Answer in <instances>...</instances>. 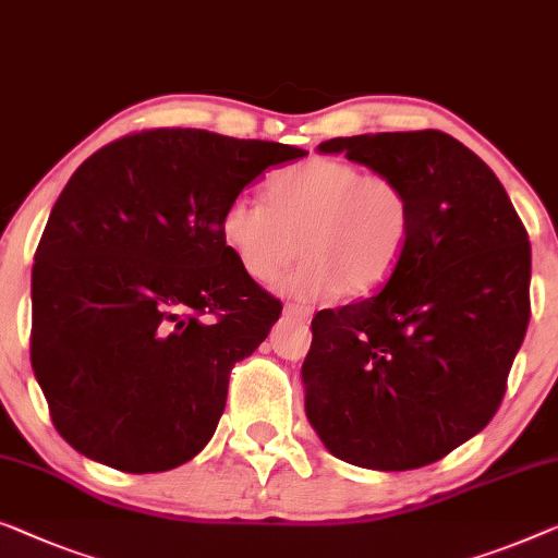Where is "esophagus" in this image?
Masks as SVG:
<instances>
[{
  "mask_svg": "<svg viewBox=\"0 0 558 558\" xmlns=\"http://www.w3.org/2000/svg\"><path fill=\"white\" fill-rule=\"evenodd\" d=\"M284 314H287V317L299 319V322H310L314 310H312V306H304V304H287Z\"/></svg>",
  "mask_w": 558,
  "mask_h": 558,
  "instance_id": "34e87169",
  "label": "esophagus"
}]
</instances>
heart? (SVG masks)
Segmentation results:
<instances>
[{
	"label": "heart",
	"mask_w": 558,
	"mask_h": 558,
	"mask_svg": "<svg viewBox=\"0 0 558 558\" xmlns=\"http://www.w3.org/2000/svg\"><path fill=\"white\" fill-rule=\"evenodd\" d=\"M269 206L239 196L226 204L219 231L254 281L277 279L279 292L322 302L367 294L395 271L413 233V198L387 173H365L350 160L314 156L269 181Z\"/></svg>",
	"instance_id": "obj_1"
}]
</instances>
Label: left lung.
<instances>
[{"label": "left lung", "instance_id": "8db88e82", "mask_svg": "<svg viewBox=\"0 0 558 558\" xmlns=\"http://www.w3.org/2000/svg\"><path fill=\"white\" fill-rule=\"evenodd\" d=\"M413 198V233L373 294L312 319L304 410L344 463L413 471L490 423L526 335L531 244L496 173L440 131L319 143Z\"/></svg>", "mask_w": 558, "mask_h": 558}]
</instances>
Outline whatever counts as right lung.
Listing matches in <instances>:
<instances>
[{"instance_id": "right-lung-1", "label": "right lung", "mask_w": 558, "mask_h": 558, "mask_svg": "<svg viewBox=\"0 0 558 558\" xmlns=\"http://www.w3.org/2000/svg\"><path fill=\"white\" fill-rule=\"evenodd\" d=\"M302 156L153 128L72 173L32 266L29 357L52 425L77 453L160 473L211 440L231 367L281 314L226 248L221 214L266 168Z\"/></svg>"}]
</instances>
